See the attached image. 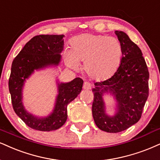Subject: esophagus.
I'll use <instances>...</instances> for the list:
<instances>
[{"instance_id": "esophagus-1", "label": "esophagus", "mask_w": 160, "mask_h": 160, "mask_svg": "<svg viewBox=\"0 0 160 160\" xmlns=\"http://www.w3.org/2000/svg\"><path fill=\"white\" fill-rule=\"evenodd\" d=\"M83 88L84 90H90L91 89V84L89 82H84L83 84Z\"/></svg>"}]
</instances>
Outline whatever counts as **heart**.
<instances>
[{"mask_svg": "<svg viewBox=\"0 0 160 160\" xmlns=\"http://www.w3.org/2000/svg\"><path fill=\"white\" fill-rule=\"evenodd\" d=\"M70 49H65L64 59L69 68L78 70L84 62V70L96 81L109 79L119 70L123 57L122 43L115 37L84 33L70 41Z\"/></svg>", "mask_w": 160, "mask_h": 160, "instance_id": "1", "label": "heart"}]
</instances>
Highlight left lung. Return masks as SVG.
Segmentation results:
<instances>
[{
    "label": "left lung",
    "mask_w": 160,
    "mask_h": 160,
    "mask_svg": "<svg viewBox=\"0 0 160 160\" xmlns=\"http://www.w3.org/2000/svg\"><path fill=\"white\" fill-rule=\"evenodd\" d=\"M123 47V57L119 70L109 79L96 82L92 88V113L94 122L102 131L119 133L140 119L148 97L149 72L139 47L122 31H115ZM110 92L116 98L118 110L113 117L105 113L102 96Z\"/></svg>",
    "instance_id": "1"
}]
</instances>
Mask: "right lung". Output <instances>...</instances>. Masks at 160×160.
<instances>
[{"label": "right lung", "instance_id": "right-lung-1", "mask_svg": "<svg viewBox=\"0 0 160 160\" xmlns=\"http://www.w3.org/2000/svg\"><path fill=\"white\" fill-rule=\"evenodd\" d=\"M64 35H39L29 40L14 58L9 79V90L15 113L28 127L41 131L58 129L68 119V105L80 93L83 80L76 78L68 83L58 84V94L52 113L44 118L29 113L22 103L24 82L35 70L58 65L64 47Z\"/></svg>", "mask_w": 160, "mask_h": 160}]
</instances>
